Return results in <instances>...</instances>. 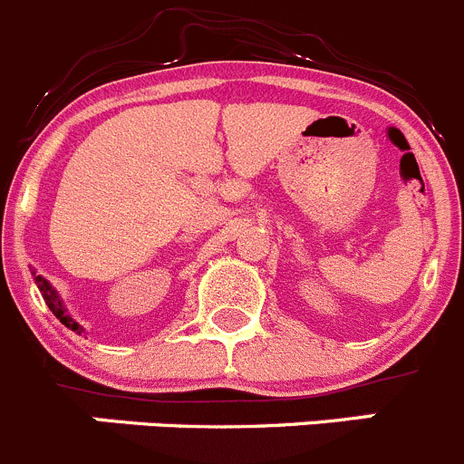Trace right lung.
<instances>
[{
  "label": "right lung",
  "instance_id": "obj_1",
  "mask_svg": "<svg viewBox=\"0 0 464 464\" xmlns=\"http://www.w3.org/2000/svg\"><path fill=\"white\" fill-rule=\"evenodd\" d=\"M32 275H34V281H36V285H38V291H41L43 300H45V304L50 306L52 314H54L56 318L62 320V323L66 324L68 330L77 332V334H84V327H82V324L77 323V320L72 318L71 314H68L66 306H63V300H62V297H59V293L54 291V285H52L50 281L45 279V276L36 275V270H32Z\"/></svg>",
  "mask_w": 464,
  "mask_h": 464
}]
</instances>
